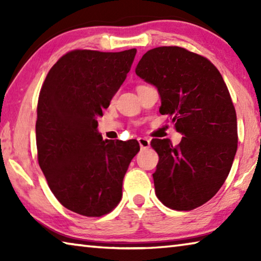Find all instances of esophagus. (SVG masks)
<instances>
[{
    "label": "esophagus",
    "instance_id": "1",
    "mask_svg": "<svg viewBox=\"0 0 261 261\" xmlns=\"http://www.w3.org/2000/svg\"><path fill=\"white\" fill-rule=\"evenodd\" d=\"M138 143H139V146L141 149H146L149 146H151V141L147 138H144V137H140L138 138Z\"/></svg>",
    "mask_w": 261,
    "mask_h": 261
}]
</instances>
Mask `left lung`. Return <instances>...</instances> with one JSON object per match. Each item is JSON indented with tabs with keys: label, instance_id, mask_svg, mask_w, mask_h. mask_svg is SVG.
I'll return each instance as SVG.
<instances>
[{
	"label": "left lung",
	"instance_id": "obj_1",
	"mask_svg": "<svg viewBox=\"0 0 261 261\" xmlns=\"http://www.w3.org/2000/svg\"><path fill=\"white\" fill-rule=\"evenodd\" d=\"M136 74L158 88L160 113L169 115L182 140L153 139V174L163 205L191 211L222 187L237 151V118L226 83L213 63L184 48L158 47L144 54Z\"/></svg>",
	"mask_w": 261,
	"mask_h": 261
}]
</instances>
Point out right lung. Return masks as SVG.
Here are the masks:
<instances>
[{"label":"right lung","instance_id":"right-lung-1","mask_svg":"<svg viewBox=\"0 0 261 261\" xmlns=\"http://www.w3.org/2000/svg\"><path fill=\"white\" fill-rule=\"evenodd\" d=\"M136 53L69 51L41 87L35 124L39 166L56 199L74 213L102 216L121 201L123 178L139 144L103 140L96 118L125 81Z\"/></svg>","mask_w":261,"mask_h":261}]
</instances>
